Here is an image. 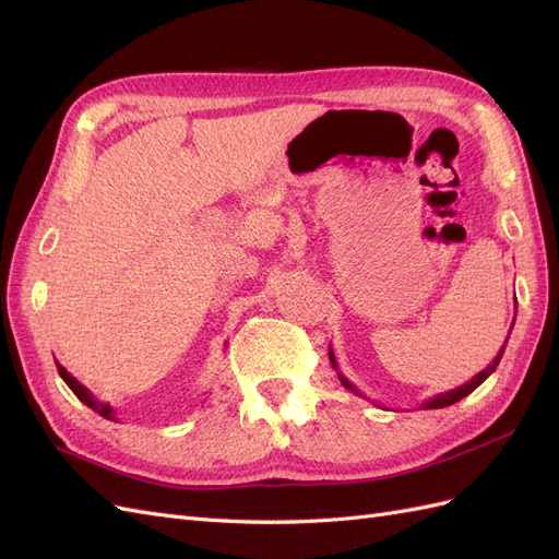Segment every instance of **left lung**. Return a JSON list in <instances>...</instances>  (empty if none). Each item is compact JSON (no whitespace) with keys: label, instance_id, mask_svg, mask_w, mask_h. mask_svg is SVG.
Returning <instances> with one entry per match:
<instances>
[{"label":"left lung","instance_id":"left-lung-1","mask_svg":"<svg viewBox=\"0 0 559 559\" xmlns=\"http://www.w3.org/2000/svg\"><path fill=\"white\" fill-rule=\"evenodd\" d=\"M513 324H515V319H513ZM513 329V326H511ZM509 335H511V331H509ZM503 349H506V343H503V347L499 349V354L495 357V361L489 364L485 370H480L478 376H473L468 382H464L462 386H456V389H450V392H443V394H436V396H431V399H427V401H421V405L419 408H425V411H436V408H448V405H452V403H456V401H462L464 396H468L473 389H478L489 376L495 373L497 370V366H499V361H501V357H503ZM329 359H331V366L335 368V373H337V378H341V382H343V386L345 389H349V392H354V394H359L361 396V392L357 386H354L343 373H341V368H337V361H335V354H333V349L329 347Z\"/></svg>","mask_w":559,"mask_h":559}]
</instances>
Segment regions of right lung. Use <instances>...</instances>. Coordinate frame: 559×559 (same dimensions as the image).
<instances>
[{"label": "right lung", "mask_w": 559, "mask_h": 559, "mask_svg": "<svg viewBox=\"0 0 559 559\" xmlns=\"http://www.w3.org/2000/svg\"><path fill=\"white\" fill-rule=\"evenodd\" d=\"M56 366H58V373H60V378L67 382V386L72 389V392L76 394V399H79L83 405H88L91 411L99 413V415H103L105 419H116V413H114V408H111L109 403H105V401L95 399V396H93V392H91V389L83 386V384H81V382H79V380H76L72 373H67L64 366H60L58 361H56Z\"/></svg>", "instance_id": "obj_1"}]
</instances>
